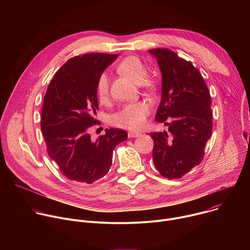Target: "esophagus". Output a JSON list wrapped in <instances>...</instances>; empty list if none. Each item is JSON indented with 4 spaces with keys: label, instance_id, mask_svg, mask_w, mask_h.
Instances as JSON below:
<instances>
[{
    "label": "esophagus",
    "instance_id": "1",
    "mask_svg": "<svg viewBox=\"0 0 250 250\" xmlns=\"http://www.w3.org/2000/svg\"><path fill=\"white\" fill-rule=\"evenodd\" d=\"M128 137H130V138H132V137H138V136H140L141 135V133L140 132H137V131H128Z\"/></svg>",
    "mask_w": 250,
    "mask_h": 250
}]
</instances>
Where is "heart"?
Returning a JSON list of instances; mask_svg holds the SVG:
<instances>
[{
    "label": "heart",
    "instance_id": "1",
    "mask_svg": "<svg viewBox=\"0 0 250 250\" xmlns=\"http://www.w3.org/2000/svg\"><path fill=\"white\" fill-rule=\"evenodd\" d=\"M118 72L126 76L135 83H142L146 87H151L152 81L146 76L147 70L137 57L127 56L123 59L117 66ZM96 93L100 102L108 101L110 95L109 75L102 73L96 83ZM150 111V105L145 101H138L127 104L111 117L113 125L127 129H140L146 122L147 115Z\"/></svg>",
    "mask_w": 250,
    "mask_h": 250
}]
</instances>
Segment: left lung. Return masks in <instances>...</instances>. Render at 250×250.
Listing matches in <instances>:
<instances>
[{
	"label": "left lung",
	"mask_w": 250,
	"mask_h": 250,
	"mask_svg": "<svg viewBox=\"0 0 250 250\" xmlns=\"http://www.w3.org/2000/svg\"><path fill=\"white\" fill-rule=\"evenodd\" d=\"M149 52L157 59L162 73V98L155 120L168 125L169 130L150 134L153 163L161 176L178 179L204 158L212 131L210 95L190 61L168 48Z\"/></svg>",
	"instance_id": "8db88e82"
}]
</instances>
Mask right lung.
Instances as JSON below:
<instances>
[{"label": "right lung", "instance_id": "right-lung-1", "mask_svg": "<svg viewBox=\"0 0 250 250\" xmlns=\"http://www.w3.org/2000/svg\"><path fill=\"white\" fill-rule=\"evenodd\" d=\"M117 54L88 53L67 60L50 81L41 126L48 156L68 179L92 184L108 174L116 146L127 138L120 128H106L96 141L90 128L99 125L96 83Z\"/></svg>", "mask_w": 250, "mask_h": 250}]
</instances>
